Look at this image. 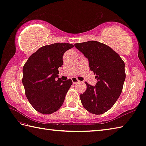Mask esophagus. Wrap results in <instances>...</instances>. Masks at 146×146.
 <instances>
[{"label": "esophagus", "mask_w": 146, "mask_h": 146, "mask_svg": "<svg viewBox=\"0 0 146 146\" xmlns=\"http://www.w3.org/2000/svg\"><path fill=\"white\" fill-rule=\"evenodd\" d=\"M72 81L73 82V84H76V83L79 82V80L77 79L76 77H72Z\"/></svg>", "instance_id": "esophagus-1"}]
</instances>
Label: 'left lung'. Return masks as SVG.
<instances>
[{
	"mask_svg": "<svg viewBox=\"0 0 146 146\" xmlns=\"http://www.w3.org/2000/svg\"><path fill=\"white\" fill-rule=\"evenodd\" d=\"M74 46L88 59L90 69L98 80L95 86L85 82L87 88L80 95L81 103L91 113L103 114L114 105L122 91L126 76L124 62L110 47L96 41Z\"/></svg>",
	"mask_w": 146,
	"mask_h": 146,
	"instance_id": "obj_1",
	"label": "left lung"
}]
</instances>
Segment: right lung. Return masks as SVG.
<instances>
[{
    "instance_id": "obj_1",
    "label": "right lung",
    "mask_w": 146,
    "mask_h": 146,
    "mask_svg": "<svg viewBox=\"0 0 146 146\" xmlns=\"http://www.w3.org/2000/svg\"><path fill=\"white\" fill-rule=\"evenodd\" d=\"M72 44L56 43L41 47L33 53L23 68V84L31 106L41 113L56 111L63 104L72 81H62L58 69L63 65V55Z\"/></svg>"
}]
</instances>
